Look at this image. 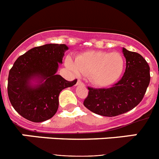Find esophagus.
<instances>
[{"mask_svg": "<svg viewBox=\"0 0 159 159\" xmlns=\"http://www.w3.org/2000/svg\"><path fill=\"white\" fill-rule=\"evenodd\" d=\"M76 85H78V86H80V85H82V86H84V84L82 82V81L79 80L77 81V83H76Z\"/></svg>", "mask_w": 159, "mask_h": 159, "instance_id": "obj_1", "label": "esophagus"}]
</instances>
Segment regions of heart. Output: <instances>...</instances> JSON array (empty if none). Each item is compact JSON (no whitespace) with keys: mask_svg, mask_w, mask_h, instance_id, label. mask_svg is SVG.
I'll return each mask as SVG.
<instances>
[{"mask_svg":"<svg viewBox=\"0 0 159 159\" xmlns=\"http://www.w3.org/2000/svg\"><path fill=\"white\" fill-rule=\"evenodd\" d=\"M65 64L75 74L88 75V80L95 86L107 87L121 75L125 60L119 52L88 51L78 55L75 60L67 57Z\"/></svg>","mask_w":159,"mask_h":159,"instance_id":"b5f03b06","label":"heart"}]
</instances>
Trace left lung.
Returning a JSON list of instances; mask_svg holds the SVG:
<instances>
[{"label":"left lung","mask_w":159,"mask_h":159,"mask_svg":"<svg viewBox=\"0 0 159 159\" xmlns=\"http://www.w3.org/2000/svg\"><path fill=\"white\" fill-rule=\"evenodd\" d=\"M126 70L117 84L110 88H88L84 105L102 116L113 117L126 113L142 101L150 84V67L141 55L123 48Z\"/></svg>","instance_id":"obj_1"}]
</instances>
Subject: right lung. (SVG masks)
<instances>
[{"instance_id":"add662e5","label":"right lung","mask_w":159,"mask_h":159,"mask_svg":"<svg viewBox=\"0 0 159 159\" xmlns=\"http://www.w3.org/2000/svg\"><path fill=\"white\" fill-rule=\"evenodd\" d=\"M66 44L47 43L18 57L9 71L8 95L11 104L22 117L34 123L51 119L59 107V95L77 80L67 81L57 75Z\"/></svg>"}]
</instances>
